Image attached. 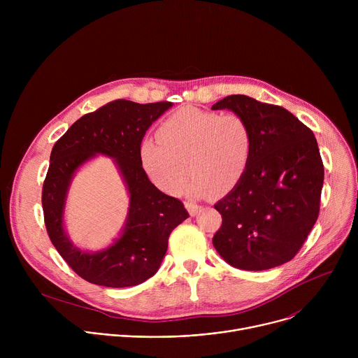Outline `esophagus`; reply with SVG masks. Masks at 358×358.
Returning <instances> with one entry per match:
<instances>
[{
    "label": "esophagus",
    "mask_w": 358,
    "mask_h": 358,
    "mask_svg": "<svg viewBox=\"0 0 358 358\" xmlns=\"http://www.w3.org/2000/svg\"><path fill=\"white\" fill-rule=\"evenodd\" d=\"M185 208L188 210V213H189L191 217H195V215H198L201 211H203V207L196 206V203H192V202H185Z\"/></svg>",
    "instance_id": "esophagus-1"
}]
</instances>
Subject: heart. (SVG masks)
<instances>
[{
	"mask_svg": "<svg viewBox=\"0 0 358 358\" xmlns=\"http://www.w3.org/2000/svg\"><path fill=\"white\" fill-rule=\"evenodd\" d=\"M253 134L245 117L182 108L159 129V140L141 143L140 157L148 177L170 194L224 195L243 178L252 157Z\"/></svg>",
	"mask_w": 358,
	"mask_h": 358,
	"instance_id": "1",
	"label": "heart"
}]
</instances>
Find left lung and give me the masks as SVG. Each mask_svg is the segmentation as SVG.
<instances>
[{
  "label": "left lung",
  "instance_id": "1",
  "mask_svg": "<svg viewBox=\"0 0 358 358\" xmlns=\"http://www.w3.org/2000/svg\"><path fill=\"white\" fill-rule=\"evenodd\" d=\"M248 120L253 150L243 178L215 210L213 238L221 258L243 271H266L294 258L319 217L324 169L313 131L280 106L231 94L211 108Z\"/></svg>",
  "mask_w": 358,
  "mask_h": 358
}]
</instances>
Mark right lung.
<instances>
[{
	"label": "right lung",
	"mask_w": 358,
	"mask_h": 358,
	"mask_svg": "<svg viewBox=\"0 0 358 358\" xmlns=\"http://www.w3.org/2000/svg\"><path fill=\"white\" fill-rule=\"evenodd\" d=\"M171 106L170 101H110L76 120L50 152L42 188L45 227L65 262L90 283L127 287L145 282L159 271L171 231L188 218L180 199L162 192L148 180L140 157L145 131ZM97 155L114 160L129 194V208L114 243L92 252L73 245L63 217L74 174Z\"/></svg>",
	"instance_id": "obj_1"
}]
</instances>
